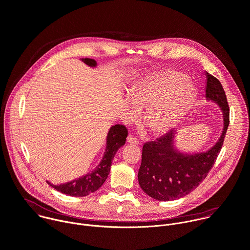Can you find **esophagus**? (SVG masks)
<instances>
[{
    "mask_svg": "<svg viewBox=\"0 0 250 250\" xmlns=\"http://www.w3.org/2000/svg\"><path fill=\"white\" fill-rule=\"evenodd\" d=\"M126 140H127V143H129V144H132V145H139L138 139H136V138H135L133 135H131V134H129V135L127 136Z\"/></svg>",
    "mask_w": 250,
    "mask_h": 250,
    "instance_id": "34e87169",
    "label": "esophagus"
}]
</instances>
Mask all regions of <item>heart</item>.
<instances>
[{
	"instance_id": "b5f03b06",
	"label": "heart",
	"mask_w": 250,
	"mask_h": 250,
	"mask_svg": "<svg viewBox=\"0 0 250 250\" xmlns=\"http://www.w3.org/2000/svg\"><path fill=\"white\" fill-rule=\"evenodd\" d=\"M135 110L144 107L142 120L154 134L169 131L189 110L197 89L186 74L175 69L159 70L135 80L127 90Z\"/></svg>"
}]
</instances>
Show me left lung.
Here are the masks:
<instances>
[{"label":"left lung","mask_w":250,"mask_h":250,"mask_svg":"<svg viewBox=\"0 0 250 250\" xmlns=\"http://www.w3.org/2000/svg\"><path fill=\"white\" fill-rule=\"evenodd\" d=\"M206 100L222 110L224 126L217 142L205 152L184 153L175 146L177 132L170 130L142 148L138 183L141 189L159 201H172L188 195L207 177L222 149L229 124V109L221 82L206 72Z\"/></svg>","instance_id":"left-lung-1"}]
</instances>
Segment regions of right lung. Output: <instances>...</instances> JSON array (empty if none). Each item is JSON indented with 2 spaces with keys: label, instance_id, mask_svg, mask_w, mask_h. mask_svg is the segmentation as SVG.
<instances>
[{
  "label": "right lung",
  "instance_id": "add662e5",
  "mask_svg": "<svg viewBox=\"0 0 250 250\" xmlns=\"http://www.w3.org/2000/svg\"><path fill=\"white\" fill-rule=\"evenodd\" d=\"M83 62L86 63L90 67H95L97 62L93 59H80ZM127 136V129L123 125H116L110 127L107 134L106 149L104 156L97 167L90 173L72 180L71 182L53 185L50 182L46 181L49 186H51L56 190L69 195V196H86L92 192H95L99 189L105 181L108 178V175L111 170V165L117 151L125 145V138Z\"/></svg>",
  "mask_w": 250,
  "mask_h": 250
}]
</instances>
